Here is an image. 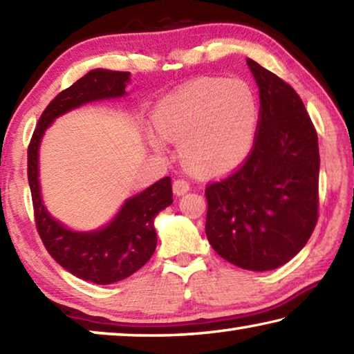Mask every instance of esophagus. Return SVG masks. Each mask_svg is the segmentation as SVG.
I'll list each match as a JSON object with an SVG mask.
<instances>
[{
	"label": "esophagus",
	"mask_w": 354,
	"mask_h": 354,
	"mask_svg": "<svg viewBox=\"0 0 354 354\" xmlns=\"http://www.w3.org/2000/svg\"><path fill=\"white\" fill-rule=\"evenodd\" d=\"M189 190H190V184L185 181V179H176V181L173 183V194H175L176 196L187 194Z\"/></svg>",
	"instance_id": "34e87169"
}]
</instances>
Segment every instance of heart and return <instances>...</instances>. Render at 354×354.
<instances>
[{
  "mask_svg": "<svg viewBox=\"0 0 354 354\" xmlns=\"http://www.w3.org/2000/svg\"><path fill=\"white\" fill-rule=\"evenodd\" d=\"M259 107L247 82L198 77L158 101L153 129L147 140L156 153L167 151V140L192 169L220 175L241 165L253 148Z\"/></svg>",
  "mask_w": 354,
  "mask_h": 354,
  "instance_id": "b5f03b06",
  "label": "heart"
}]
</instances>
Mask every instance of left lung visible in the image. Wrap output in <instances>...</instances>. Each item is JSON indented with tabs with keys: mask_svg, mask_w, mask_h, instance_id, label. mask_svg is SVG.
<instances>
[{
	"mask_svg": "<svg viewBox=\"0 0 354 354\" xmlns=\"http://www.w3.org/2000/svg\"><path fill=\"white\" fill-rule=\"evenodd\" d=\"M259 122L247 162L206 189V236L225 261L274 270L298 254L319 215V139L297 92L253 59Z\"/></svg>",
	"mask_w": 354,
	"mask_h": 354,
	"instance_id": "left-lung-1",
	"label": "left lung"
}]
</instances>
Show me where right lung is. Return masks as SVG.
I'll return each instance as SVG.
<instances>
[{
    "label": "right lung",
    "instance_id": "add662e5",
    "mask_svg": "<svg viewBox=\"0 0 354 354\" xmlns=\"http://www.w3.org/2000/svg\"><path fill=\"white\" fill-rule=\"evenodd\" d=\"M129 81L128 71L91 70L46 106L28 148V181L41 242L65 270L100 286L131 277L153 256L158 245L154 220L173 203L171 179L165 176L124 200L115 217L98 230L75 231L53 217L41 198L39 151L45 131L57 117L95 101L122 98Z\"/></svg>",
    "mask_w": 354,
    "mask_h": 354
}]
</instances>
